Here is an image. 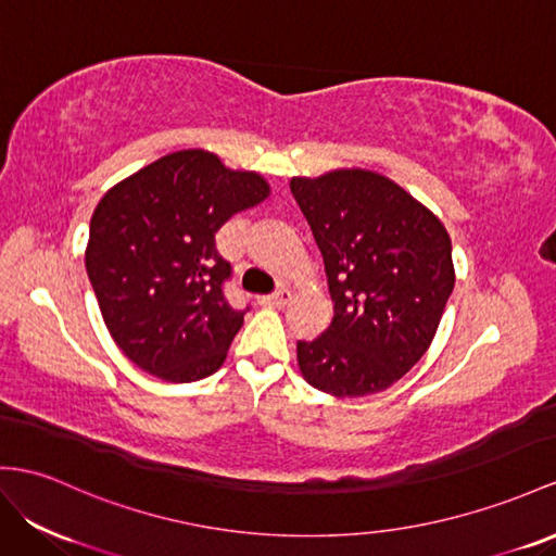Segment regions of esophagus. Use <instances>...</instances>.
<instances>
[{"label":"esophagus","mask_w":556,"mask_h":556,"mask_svg":"<svg viewBox=\"0 0 556 556\" xmlns=\"http://www.w3.org/2000/svg\"><path fill=\"white\" fill-rule=\"evenodd\" d=\"M289 301H291V291L287 287H279L275 293L261 298V303L269 305V307H283Z\"/></svg>","instance_id":"34e87169"}]
</instances>
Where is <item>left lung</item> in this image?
I'll return each mask as SVG.
<instances>
[{
	"label": "left lung",
	"mask_w": 556,
	"mask_h": 556,
	"mask_svg": "<svg viewBox=\"0 0 556 556\" xmlns=\"http://www.w3.org/2000/svg\"><path fill=\"white\" fill-rule=\"evenodd\" d=\"M324 255L333 321L298 340V366L326 394L388 390L430 348L455 283L451 237L394 180L366 168L291 178Z\"/></svg>",
	"instance_id": "obj_1"
}]
</instances>
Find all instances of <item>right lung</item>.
<instances>
[{"label": "right lung", "instance_id": "add662e5", "mask_svg": "<svg viewBox=\"0 0 556 556\" xmlns=\"http://www.w3.org/2000/svg\"><path fill=\"white\" fill-rule=\"evenodd\" d=\"M267 180L227 168L206 150H180L136 170L98 202L87 275L117 348L166 382L216 374L247 309L227 303L232 267L216 232L261 204Z\"/></svg>", "mask_w": 556, "mask_h": 556}]
</instances>
